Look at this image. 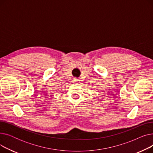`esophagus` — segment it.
Segmentation results:
<instances>
[{"instance_id": "1", "label": "esophagus", "mask_w": 153, "mask_h": 153, "mask_svg": "<svg viewBox=\"0 0 153 153\" xmlns=\"http://www.w3.org/2000/svg\"><path fill=\"white\" fill-rule=\"evenodd\" d=\"M74 82H79L80 81V79H77V78H75L74 80H73Z\"/></svg>"}]
</instances>
